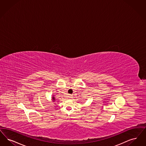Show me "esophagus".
Segmentation results:
<instances>
[{
    "label": "esophagus",
    "mask_w": 146,
    "mask_h": 146,
    "mask_svg": "<svg viewBox=\"0 0 146 146\" xmlns=\"http://www.w3.org/2000/svg\"><path fill=\"white\" fill-rule=\"evenodd\" d=\"M69 98H72V95H69Z\"/></svg>",
    "instance_id": "esophagus-1"
}]
</instances>
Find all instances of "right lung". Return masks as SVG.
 Here are the masks:
<instances>
[{
    "mask_svg": "<svg viewBox=\"0 0 146 146\" xmlns=\"http://www.w3.org/2000/svg\"><path fill=\"white\" fill-rule=\"evenodd\" d=\"M52 100H53V102H54V100H55V98L54 96H52Z\"/></svg>",
    "mask_w": 146,
    "mask_h": 146,
    "instance_id": "obj_1",
    "label": "right lung"
}]
</instances>
